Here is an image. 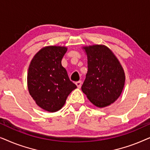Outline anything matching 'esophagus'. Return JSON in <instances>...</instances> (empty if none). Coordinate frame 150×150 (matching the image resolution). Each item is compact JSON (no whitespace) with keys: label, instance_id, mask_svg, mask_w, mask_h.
I'll return each mask as SVG.
<instances>
[{"label":"esophagus","instance_id":"esophagus-1","mask_svg":"<svg viewBox=\"0 0 150 150\" xmlns=\"http://www.w3.org/2000/svg\"><path fill=\"white\" fill-rule=\"evenodd\" d=\"M76 85L78 88H81L82 85V82L81 81H78L76 83Z\"/></svg>","mask_w":150,"mask_h":150}]
</instances>
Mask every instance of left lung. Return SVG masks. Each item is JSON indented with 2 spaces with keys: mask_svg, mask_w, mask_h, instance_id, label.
<instances>
[{
  "mask_svg": "<svg viewBox=\"0 0 150 150\" xmlns=\"http://www.w3.org/2000/svg\"><path fill=\"white\" fill-rule=\"evenodd\" d=\"M88 71L82 91L99 108L109 106L120 97L125 84V73L113 52L104 45L84 46Z\"/></svg>",
  "mask_w": 150,
  "mask_h": 150,
  "instance_id": "1",
  "label": "left lung"
}]
</instances>
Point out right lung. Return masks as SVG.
Listing matches in <instances>:
<instances>
[{
  "label": "right lung",
  "instance_id": "1",
  "mask_svg": "<svg viewBox=\"0 0 150 150\" xmlns=\"http://www.w3.org/2000/svg\"><path fill=\"white\" fill-rule=\"evenodd\" d=\"M67 50L65 46L44 47L30 61L27 74L28 91L35 103L46 111L60 110L69 94L77 87L61 65Z\"/></svg>",
  "mask_w": 150,
  "mask_h": 150
}]
</instances>
